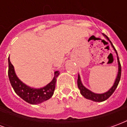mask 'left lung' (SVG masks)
I'll return each instance as SVG.
<instances>
[{"label": "left lung", "instance_id": "8db88e82", "mask_svg": "<svg viewBox=\"0 0 127 127\" xmlns=\"http://www.w3.org/2000/svg\"><path fill=\"white\" fill-rule=\"evenodd\" d=\"M105 39L108 41L110 43V44L112 45V47H113V49L116 52V54L117 55V61H118V73L117 76H116V78L114 81V83L112 86L111 88H109L108 91L104 93H93V91H90L89 89H88L87 88H86L83 85L82 82V80H81V78H80V74H78V78H77V86H78V88L80 90V93L81 95L84 96L87 99H89V100H91L93 101H95V102H102V101H104L107 100V98H109L110 96L112 95V94L114 93V92L116 90V88H117L118 85V83L120 82V76H121V65H120V61H119V58H118V53L116 52V50L115 49L114 46L113 45L112 43L111 42V41L109 40V39L107 37V36H106L105 34H103Z\"/></svg>", "mask_w": 127, "mask_h": 127}]
</instances>
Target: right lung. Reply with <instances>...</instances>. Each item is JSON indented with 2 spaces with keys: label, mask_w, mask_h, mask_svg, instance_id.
<instances>
[{
  "label": "right lung",
  "mask_w": 127,
  "mask_h": 127,
  "mask_svg": "<svg viewBox=\"0 0 127 127\" xmlns=\"http://www.w3.org/2000/svg\"><path fill=\"white\" fill-rule=\"evenodd\" d=\"M8 76L9 78L10 83L15 93L24 101L30 104L37 105L47 101L52 96L55 90L56 78L60 74L59 71H56L54 72V76L52 80L47 85L42 88H35L26 85L18 78L15 73L14 66L11 63L9 57L8 58Z\"/></svg>",
  "instance_id": "obj_1"
}]
</instances>
